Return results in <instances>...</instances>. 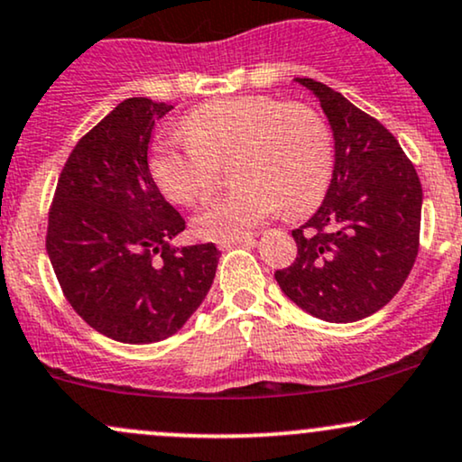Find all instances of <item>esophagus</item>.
<instances>
[{
  "instance_id": "obj_1",
  "label": "esophagus",
  "mask_w": 462,
  "mask_h": 462,
  "mask_svg": "<svg viewBox=\"0 0 462 462\" xmlns=\"http://www.w3.org/2000/svg\"><path fill=\"white\" fill-rule=\"evenodd\" d=\"M255 236L254 235H245V236H238V238H230V241H219V247H232V245H254Z\"/></svg>"
}]
</instances>
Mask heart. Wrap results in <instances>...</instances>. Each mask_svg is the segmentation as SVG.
Returning a JSON list of instances; mask_svg holds the SVG:
<instances>
[{
  "instance_id": "1",
  "label": "heart",
  "mask_w": 462,
  "mask_h": 462,
  "mask_svg": "<svg viewBox=\"0 0 462 462\" xmlns=\"http://www.w3.org/2000/svg\"><path fill=\"white\" fill-rule=\"evenodd\" d=\"M185 140L150 146V174L178 204L199 202L217 180V165L232 157L238 185L210 199L193 217L199 236L230 241L245 236L284 204L303 215L325 198L336 148L327 120L301 103L249 94L199 105L180 122Z\"/></svg>"
}]
</instances>
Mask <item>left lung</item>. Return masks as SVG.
<instances>
[{"instance_id":"obj_1","label":"left lung","mask_w":462,"mask_h":462,"mask_svg":"<svg viewBox=\"0 0 462 462\" xmlns=\"http://www.w3.org/2000/svg\"><path fill=\"white\" fill-rule=\"evenodd\" d=\"M314 92L333 131L336 163L320 208L297 230V258L275 280L327 322H355L393 299L420 249L421 182L396 137L325 83Z\"/></svg>"}]
</instances>
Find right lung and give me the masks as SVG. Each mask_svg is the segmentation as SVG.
Segmentation results:
<instances>
[{"label":"right lung","mask_w":462,"mask_h":462,"mask_svg":"<svg viewBox=\"0 0 462 462\" xmlns=\"http://www.w3.org/2000/svg\"><path fill=\"white\" fill-rule=\"evenodd\" d=\"M171 105L122 101L77 142L49 208L47 254L66 301L116 342L174 336L215 280L213 243L174 247L185 219L148 168L154 120Z\"/></svg>","instance_id":"right-lung-1"}]
</instances>
